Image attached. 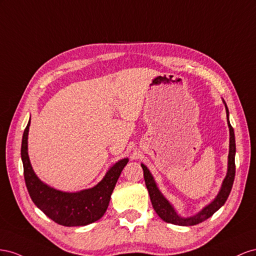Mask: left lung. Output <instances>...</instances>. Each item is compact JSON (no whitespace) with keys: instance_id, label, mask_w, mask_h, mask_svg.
<instances>
[{"instance_id":"obj_1","label":"left lung","mask_w":256,"mask_h":256,"mask_svg":"<svg viewBox=\"0 0 256 256\" xmlns=\"http://www.w3.org/2000/svg\"><path fill=\"white\" fill-rule=\"evenodd\" d=\"M223 100V104L225 105L226 110V118H228V124L230 128V151H228V172L222 182V186L218 195L214 197V200L208 204L207 206L204 207L200 211H198L196 214L191 216H181L178 214L176 209L174 208L172 204L165 198V196L160 191L156 182L153 178L152 174L148 170V167L142 164V168L144 170V184L148 188V192L150 195V200L152 202L153 209L156 210L158 216L162 218L163 221L167 223H172L174 225L180 226H191L196 225L207 220L208 218L212 216L216 211L220 209L228 200V197L232 191V186L234 184V179H235V154H236V144H235V133H234V128H232L230 123V112L228 105H226L225 100Z\"/></svg>"}]
</instances>
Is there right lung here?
I'll return each mask as SVG.
<instances>
[{"mask_svg": "<svg viewBox=\"0 0 256 256\" xmlns=\"http://www.w3.org/2000/svg\"><path fill=\"white\" fill-rule=\"evenodd\" d=\"M31 119V118H30ZM31 121L24 132L21 160L28 192L33 202L51 220L63 226H84L104 216L112 193L128 158L118 160L96 186L79 192H63L42 182L34 172L28 153V136Z\"/></svg>", "mask_w": 256, "mask_h": 256, "instance_id": "1", "label": "right lung"}]
</instances>
